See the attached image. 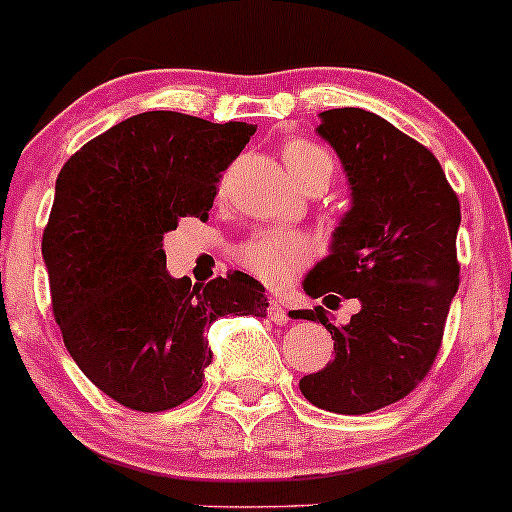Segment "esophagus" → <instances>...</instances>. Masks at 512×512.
I'll list each match as a JSON object with an SVG mask.
<instances>
[{"label": "esophagus", "mask_w": 512, "mask_h": 512, "mask_svg": "<svg viewBox=\"0 0 512 512\" xmlns=\"http://www.w3.org/2000/svg\"><path fill=\"white\" fill-rule=\"evenodd\" d=\"M267 313H269V318H272L277 325H286V323H289V313H286V308H284L279 301H274V299L269 301Z\"/></svg>", "instance_id": "1"}]
</instances>
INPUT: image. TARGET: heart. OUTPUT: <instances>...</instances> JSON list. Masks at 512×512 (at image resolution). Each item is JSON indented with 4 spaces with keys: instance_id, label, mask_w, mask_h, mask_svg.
<instances>
[{
    "instance_id": "obj_1",
    "label": "heart",
    "mask_w": 512,
    "mask_h": 512,
    "mask_svg": "<svg viewBox=\"0 0 512 512\" xmlns=\"http://www.w3.org/2000/svg\"><path fill=\"white\" fill-rule=\"evenodd\" d=\"M282 160L296 184L320 179L325 187L335 172V160L323 145L308 138H289L282 145ZM308 243L296 233H262L240 245L238 260L247 272L267 284H284L308 260Z\"/></svg>"
}]
</instances>
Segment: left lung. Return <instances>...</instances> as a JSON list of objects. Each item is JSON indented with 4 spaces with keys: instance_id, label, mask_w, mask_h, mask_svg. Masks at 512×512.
Here are the masks:
<instances>
[{
    "instance_id": "obj_1",
    "label": "left lung",
    "mask_w": 512,
    "mask_h": 512,
    "mask_svg": "<svg viewBox=\"0 0 512 512\" xmlns=\"http://www.w3.org/2000/svg\"><path fill=\"white\" fill-rule=\"evenodd\" d=\"M316 133L338 153L352 201L303 291L357 299L359 311L347 325L320 306L294 311L335 340L333 362L299 389L323 411L362 415L408 396L435 362L459 286L462 213L437 157L372 111H323Z\"/></svg>"
}]
</instances>
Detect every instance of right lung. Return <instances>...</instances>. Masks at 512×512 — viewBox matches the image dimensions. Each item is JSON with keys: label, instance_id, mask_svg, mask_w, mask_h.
Here are the masks:
<instances>
[{"label": "right lung", "instance_id": "obj_1", "mask_svg": "<svg viewBox=\"0 0 512 512\" xmlns=\"http://www.w3.org/2000/svg\"><path fill=\"white\" fill-rule=\"evenodd\" d=\"M257 126L145 111L65 162L43 233L53 313L77 367L133 411L179 406L201 389L221 316H267L245 272L206 286L174 279L162 250L179 218H209L230 162Z\"/></svg>", "mask_w": 512, "mask_h": 512}]
</instances>
